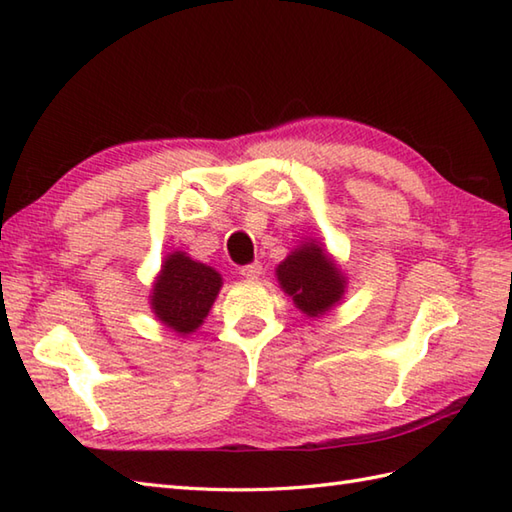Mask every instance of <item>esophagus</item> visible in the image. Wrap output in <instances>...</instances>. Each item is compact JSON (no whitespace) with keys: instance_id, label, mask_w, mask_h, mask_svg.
Returning <instances> with one entry per match:
<instances>
[{"instance_id":"34e87169","label":"esophagus","mask_w":512,"mask_h":512,"mask_svg":"<svg viewBox=\"0 0 512 512\" xmlns=\"http://www.w3.org/2000/svg\"><path fill=\"white\" fill-rule=\"evenodd\" d=\"M239 273H242V277H244V279L257 281L259 277H262L264 268H262V264H248V266H242V270H239Z\"/></svg>"}]
</instances>
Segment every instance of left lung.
<instances>
[{
    "mask_svg": "<svg viewBox=\"0 0 512 512\" xmlns=\"http://www.w3.org/2000/svg\"><path fill=\"white\" fill-rule=\"evenodd\" d=\"M279 288L310 319H321L345 299L347 277L319 239L308 237L275 268Z\"/></svg>",
    "mask_w": 512,
    "mask_h": 512,
    "instance_id": "obj_1",
    "label": "left lung"
}]
</instances>
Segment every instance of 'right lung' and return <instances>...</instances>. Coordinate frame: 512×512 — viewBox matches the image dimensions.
Here are the masks:
<instances>
[{"instance_id":"right-lung-1","label":"right lung","mask_w":512,"mask_h":512,"mask_svg":"<svg viewBox=\"0 0 512 512\" xmlns=\"http://www.w3.org/2000/svg\"><path fill=\"white\" fill-rule=\"evenodd\" d=\"M224 279L213 266L189 257L184 250H173L162 259L149 306L154 317L178 336L193 334L220 295Z\"/></svg>"}]
</instances>
